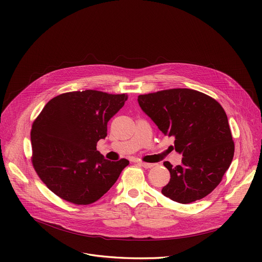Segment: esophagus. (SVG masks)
<instances>
[{
	"label": "esophagus",
	"instance_id": "1",
	"mask_svg": "<svg viewBox=\"0 0 262 262\" xmlns=\"http://www.w3.org/2000/svg\"><path fill=\"white\" fill-rule=\"evenodd\" d=\"M138 165L146 168V169H149V168H152L155 166V164H150V163H144V162H141V161H138L137 162Z\"/></svg>",
	"mask_w": 262,
	"mask_h": 262
}]
</instances>
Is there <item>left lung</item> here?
I'll return each mask as SVG.
<instances>
[{"instance_id":"1","label":"left lung","mask_w":262,"mask_h":262,"mask_svg":"<svg viewBox=\"0 0 262 262\" xmlns=\"http://www.w3.org/2000/svg\"><path fill=\"white\" fill-rule=\"evenodd\" d=\"M144 113L159 129L173 137L181 165L164 166L171 178L162 193L188 204L210 194L228 170L234 142L228 118L212 97L192 89H169L138 96Z\"/></svg>"}]
</instances>
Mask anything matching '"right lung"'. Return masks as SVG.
I'll return each instance as SVG.
<instances>
[{
	"label": "right lung",
	"mask_w": 262,
	"mask_h": 262,
	"mask_svg": "<svg viewBox=\"0 0 262 262\" xmlns=\"http://www.w3.org/2000/svg\"><path fill=\"white\" fill-rule=\"evenodd\" d=\"M126 94L73 91L51 99L32 125V164L48 188L65 201L87 205L102 197L129 164L96 150L107 122Z\"/></svg>",
	"instance_id": "add662e5"
}]
</instances>
